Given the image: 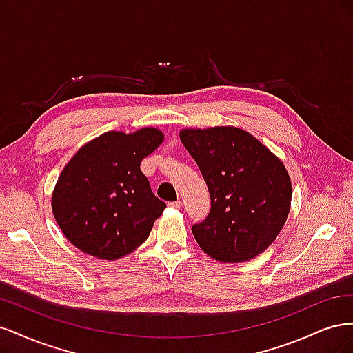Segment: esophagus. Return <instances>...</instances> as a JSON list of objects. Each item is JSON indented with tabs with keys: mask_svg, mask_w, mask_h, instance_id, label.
<instances>
[{
	"mask_svg": "<svg viewBox=\"0 0 353 353\" xmlns=\"http://www.w3.org/2000/svg\"><path fill=\"white\" fill-rule=\"evenodd\" d=\"M169 206H170V208H174V209H179L181 206H183V201H181V200L170 201V203H169Z\"/></svg>",
	"mask_w": 353,
	"mask_h": 353,
	"instance_id": "1",
	"label": "esophagus"
}]
</instances>
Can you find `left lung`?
Masks as SVG:
<instances>
[{"mask_svg": "<svg viewBox=\"0 0 353 353\" xmlns=\"http://www.w3.org/2000/svg\"><path fill=\"white\" fill-rule=\"evenodd\" d=\"M210 194L206 219L194 223L201 250L219 262H245L279 236L290 212L292 183L281 160L234 126L183 130Z\"/></svg>", "mask_w": 353, "mask_h": 353, "instance_id": "left-lung-1", "label": "left lung"}]
</instances>
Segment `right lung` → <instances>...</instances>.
I'll return each mask as SVG.
<instances>
[{"mask_svg":"<svg viewBox=\"0 0 353 353\" xmlns=\"http://www.w3.org/2000/svg\"><path fill=\"white\" fill-rule=\"evenodd\" d=\"M163 134L143 128L109 131L82 145L61 170L52 191V213L66 239L99 259H119L143 244L166 203L157 199L141 160Z\"/></svg>","mask_w":353,"mask_h":353,"instance_id":"right-lung-1","label":"right lung"}]
</instances>
